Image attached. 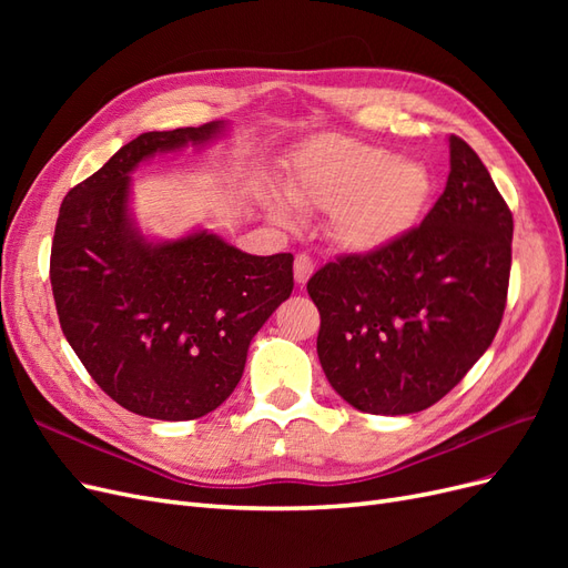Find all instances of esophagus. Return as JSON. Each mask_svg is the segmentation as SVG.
<instances>
[{"label": "esophagus", "instance_id": "34e87169", "mask_svg": "<svg viewBox=\"0 0 568 568\" xmlns=\"http://www.w3.org/2000/svg\"><path fill=\"white\" fill-rule=\"evenodd\" d=\"M313 272H315L313 257L305 255V253H298L296 261H294V277H296V284H305L307 280L313 277Z\"/></svg>", "mask_w": 568, "mask_h": 568}]
</instances>
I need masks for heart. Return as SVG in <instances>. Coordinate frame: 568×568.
<instances>
[{"instance_id":"b5f03b06","label":"heart","mask_w":568,"mask_h":568,"mask_svg":"<svg viewBox=\"0 0 568 568\" xmlns=\"http://www.w3.org/2000/svg\"><path fill=\"white\" fill-rule=\"evenodd\" d=\"M286 199L301 211H329V234L351 253H379L417 227L434 194V175L419 159L329 136L307 149L288 178ZM280 225L296 220L280 199L267 201Z\"/></svg>"}]
</instances>
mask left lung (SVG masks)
<instances>
[{
    "mask_svg": "<svg viewBox=\"0 0 568 568\" xmlns=\"http://www.w3.org/2000/svg\"><path fill=\"white\" fill-rule=\"evenodd\" d=\"M514 220L476 156L450 134V175L422 225L367 255H341L307 282L332 388L369 415L438 403L500 329Z\"/></svg>",
    "mask_w": 568,
    "mask_h": 568,
    "instance_id": "8db88e82",
    "label": "left lung"
}]
</instances>
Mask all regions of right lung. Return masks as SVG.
<instances>
[{
    "instance_id": "right-lung-1",
    "label": "right lung",
    "mask_w": 568,
    "mask_h": 568,
    "mask_svg": "<svg viewBox=\"0 0 568 568\" xmlns=\"http://www.w3.org/2000/svg\"><path fill=\"white\" fill-rule=\"evenodd\" d=\"M225 123L144 132L65 194L49 280L63 336L106 395L149 419L186 422L225 403L253 336L294 288V255H251L199 230L149 242L130 173L201 146Z\"/></svg>"
}]
</instances>
